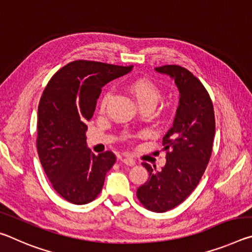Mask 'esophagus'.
I'll use <instances>...</instances> for the list:
<instances>
[{"instance_id":"obj_1","label":"esophagus","mask_w":252,"mask_h":252,"mask_svg":"<svg viewBox=\"0 0 252 252\" xmlns=\"http://www.w3.org/2000/svg\"><path fill=\"white\" fill-rule=\"evenodd\" d=\"M122 162L126 165H130V167H132V165L135 164V161L133 159H131V158H123Z\"/></svg>"}]
</instances>
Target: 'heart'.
Instances as JSON below:
<instances>
[{"mask_svg":"<svg viewBox=\"0 0 252 252\" xmlns=\"http://www.w3.org/2000/svg\"><path fill=\"white\" fill-rule=\"evenodd\" d=\"M129 90L134 95L135 100L138 101L139 105L150 104L155 106L161 96V91L158 85L149 79H138L131 82L129 85ZM112 97L111 90L105 91L100 100V110L104 111L106 105Z\"/></svg>","mask_w":252,"mask_h":252,"instance_id":"obj_1","label":"heart"}]
</instances>
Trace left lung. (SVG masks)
Returning <instances> with one entry per match:
<instances>
[{
    "instance_id": "obj_1",
    "label": "left lung",
    "mask_w": 252,
    "mask_h": 252,
    "mask_svg": "<svg viewBox=\"0 0 252 252\" xmlns=\"http://www.w3.org/2000/svg\"><path fill=\"white\" fill-rule=\"evenodd\" d=\"M156 71L174 80L180 99L172 127L162 139L165 165L156 171L143 163L149 179L138 188L136 197L149 210L165 212L185 201L201 179L211 157L216 121L209 93L190 71L179 65Z\"/></svg>"
}]
</instances>
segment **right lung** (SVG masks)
<instances>
[{
  "mask_svg": "<svg viewBox=\"0 0 252 252\" xmlns=\"http://www.w3.org/2000/svg\"><path fill=\"white\" fill-rule=\"evenodd\" d=\"M132 67L79 60L60 69L46 85L37 109V153L54 190L66 201L85 204L101 192L116 156L91 152L87 123L102 88Z\"/></svg>",
  "mask_w": 252,
  "mask_h": 252,
  "instance_id": "1",
  "label": "right lung"
}]
</instances>
